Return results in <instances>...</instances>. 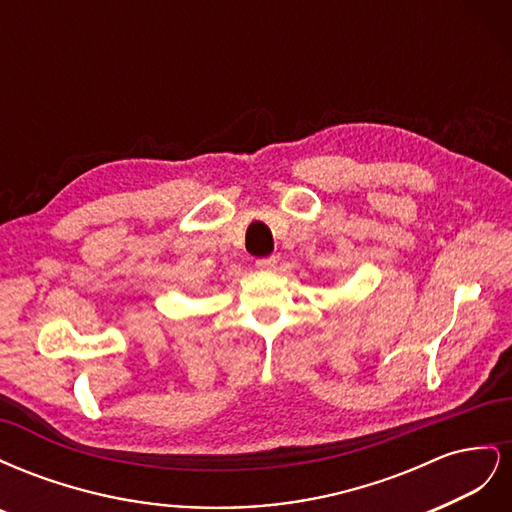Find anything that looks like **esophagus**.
Wrapping results in <instances>:
<instances>
[{
    "instance_id": "esophagus-1",
    "label": "esophagus",
    "mask_w": 512,
    "mask_h": 512,
    "mask_svg": "<svg viewBox=\"0 0 512 512\" xmlns=\"http://www.w3.org/2000/svg\"><path fill=\"white\" fill-rule=\"evenodd\" d=\"M275 265H277V258L275 256H267V258H258L256 260V269H262V271L275 269Z\"/></svg>"
}]
</instances>
